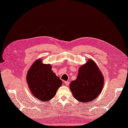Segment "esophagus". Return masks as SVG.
<instances>
[{"label":"esophagus","mask_w":128,"mask_h":128,"mask_svg":"<svg viewBox=\"0 0 128 128\" xmlns=\"http://www.w3.org/2000/svg\"><path fill=\"white\" fill-rule=\"evenodd\" d=\"M64 83L65 84V85L66 86H68L69 84V82H68V81H65V82H64Z\"/></svg>","instance_id":"34e87169"}]
</instances>
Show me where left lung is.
<instances>
[{"label": "left lung", "mask_w": 128, "mask_h": 128, "mask_svg": "<svg viewBox=\"0 0 128 128\" xmlns=\"http://www.w3.org/2000/svg\"><path fill=\"white\" fill-rule=\"evenodd\" d=\"M104 85V78L93 60H88L79 68L76 80L70 84V89L74 98L82 102L96 99Z\"/></svg>", "instance_id": "left-lung-1"}]
</instances>
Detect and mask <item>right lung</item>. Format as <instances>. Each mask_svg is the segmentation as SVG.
I'll use <instances>...</instances> for the list:
<instances>
[{
  "instance_id": "add662e5",
  "label": "right lung",
  "mask_w": 128,
  "mask_h": 128,
  "mask_svg": "<svg viewBox=\"0 0 128 128\" xmlns=\"http://www.w3.org/2000/svg\"><path fill=\"white\" fill-rule=\"evenodd\" d=\"M50 64L38 59L32 64L27 74V82L33 96L42 101L51 100L62 84L52 71Z\"/></svg>"
}]
</instances>
